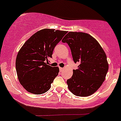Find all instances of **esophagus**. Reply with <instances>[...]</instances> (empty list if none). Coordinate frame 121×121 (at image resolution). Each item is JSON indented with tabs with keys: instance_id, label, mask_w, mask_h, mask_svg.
I'll return each mask as SVG.
<instances>
[{
	"instance_id": "esophagus-1",
	"label": "esophagus",
	"mask_w": 121,
	"mask_h": 121,
	"mask_svg": "<svg viewBox=\"0 0 121 121\" xmlns=\"http://www.w3.org/2000/svg\"><path fill=\"white\" fill-rule=\"evenodd\" d=\"M59 69H60V72H62V71L63 70V68H62V67H60Z\"/></svg>"
}]
</instances>
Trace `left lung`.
Wrapping results in <instances>:
<instances>
[{
	"label": "left lung",
	"mask_w": 121,
	"mask_h": 121,
	"mask_svg": "<svg viewBox=\"0 0 121 121\" xmlns=\"http://www.w3.org/2000/svg\"><path fill=\"white\" fill-rule=\"evenodd\" d=\"M62 42L69 46L74 63H79L67 81L69 90L76 96L91 95L101 86L109 69L103 49L96 39L85 33L70 31Z\"/></svg>",
	"instance_id": "left-lung-1"
}]
</instances>
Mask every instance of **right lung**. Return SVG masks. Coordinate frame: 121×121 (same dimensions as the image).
Wrapping results in <instances>:
<instances>
[{
  "mask_svg": "<svg viewBox=\"0 0 121 121\" xmlns=\"http://www.w3.org/2000/svg\"><path fill=\"white\" fill-rule=\"evenodd\" d=\"M66 31L45 29L32 35L18 52L16 71L21 85L28 92L42 94L50 89L59 68L46 63Z\"/></svg>",
  "mask_w": 121,
  "mask_h": 121,
  "instance_id": "right-lung-1",
  "label": "right lung"
}]
</instances>
